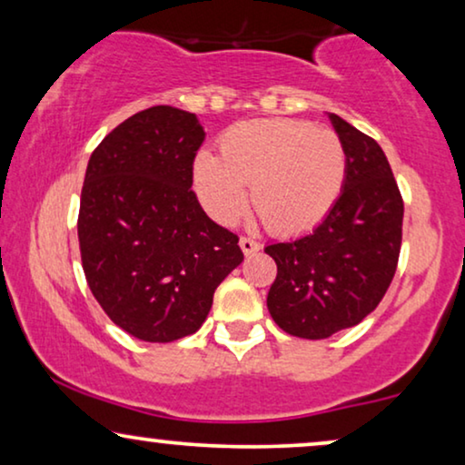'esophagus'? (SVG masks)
Listing matches in <instances>:
<instances>
[{
	"instance_id": "34e87169",
	"label": "esophagus",
	"mask_w": 465,
	"mask_h": 465,
	"mask_svg": "<svg viewBox=\"0 0 465 465\" xmlns=\"http://www.w3.org/2000/svg\"><path fill=\"white\" fill-rule=\"evenodd\" d=\"M239 245H241V250H243L245 256H252V253L260 252V243L258 241H253L252 237H241Z\"/></svg>"
}]
</instances>
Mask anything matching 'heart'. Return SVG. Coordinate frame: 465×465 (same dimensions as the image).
Masks as SVG:
<instances>
[{
	"label": "heart",
	"instance_id": "b5f03b06",
	"mask_svg": "<svg viewBox=\"0 0 465 465\" xmlns=\"http://www.w3.org/2000/svg\"><path fill=\"white\" fill-rule=\"evenodd\" d=\"M347 154L334 131L307 120H245L220 139V156L201 152L194 188L207 213L231 224L250 203L272 234L307 232L330 213L345 186Z\"/></svg>",
	"mask_w": 465,
	"mask_h": 465
}]
</instances>
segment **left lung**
Segmentation results:
<instances>
[{"label":"left lung","instance_id":"8db88e82","mask_svg":"<svg viewBox=\"0 0 465 465\" xmlns=\"http://www.w3.org/2000/svg\"><path fill=\"white\" fill-rule=\"evenodd\" d=\"M347 154L345 186L320 226L266 245L275 260L266 307L283 332L328 339L372 313L396 275L404 203L385 152L330 114Z\"/></svg>","mask_w":465,"mask_h":465}]
</instances>
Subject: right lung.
<instances>
[{"label": "right lung", "mask_w": 465, "mask_h": 465, "mask_svg": "<svg viewBox=\"0 0 465 465\" xmlns=\"http://www.w3.org/2000/svg\"><path fill=\"white\" fill-rule=\"evenodd\" d=\"M203 142L194 114L154 105L118 124L88 161L82 269L107 317L139 341L194 334L215 288L243 262L237 234L215 224L193 193Z\"/></svg>", "instance_id": "add662e5"}]
</instances>
